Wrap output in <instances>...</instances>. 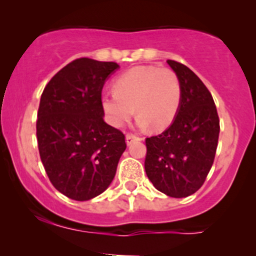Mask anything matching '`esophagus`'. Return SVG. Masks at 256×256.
<instances>
[{
  "label": "esophagus",
  "instance_id": "34e87169",
  "mask_svg": "<svg viewBox=\"0 0 256 256\" xmlns=\"http://www.w3.org/2000/svg\"><path fill=\"white\" fill-rule=\"evenodd\" d=\"M140 140H142V138H138V136H136V135H134V134H128V135H126V144H131L134 141H140Z\"/></svg>",
  "mask_w": 256,
  "mask_h": 256
}]
</instances>
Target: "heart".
Returning <instances> with one entry per match:
<instances>
[{
	"mask_svg": "<svg viewBox=\"0 0 256 256\" xmlns=\"http://www.w3.org/2000/svg\"><path fill=\"white\" fill-rule=\"evenodd\" d=\"M182 102V82L174 70L158 66H136L114 82V92L102 98L110 125L122 128L134 112L138 125L162 131L174 122Z\"/></svg>",
	"mask_w": 256,
	"mask_h": 256,
	"instance_id": "1",
	"label": "heart"
}]
</instances>
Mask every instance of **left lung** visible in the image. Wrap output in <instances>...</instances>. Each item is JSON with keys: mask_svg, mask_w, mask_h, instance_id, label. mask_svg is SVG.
Segmentation results:
<instances>
[{"mask_svg": "<svg viewBox=\"0 0 256 256\" xmlns=\"http://www.w3.org/2000/svg\"><path fill=\"white\" fill-rule=\"evenodd\" d=\"M167 63L182 82V102L167 130L144 140V170L160 192L183 198L197 192L204 183L216 157L219 116L203 82L184 64Z\"/></svg>", "mask_w": 256, "mask_h": 256, "instance_id": "8db88e82", "label": "left lung"}]
</instances>
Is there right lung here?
<instances>
[{
	"label": "right lung",
	"mask_w": 256,
	"mask_h": 256,
	"mask_svg": "<svg viewBox=\"0 0 256 256\" xmlns=\"http://www.w3.org/2000/svg\"><path fill=\"white\" fill-rule=\"evenodd\" d=\"M118 68L114 62L78 58L49 80L40 96V160L52 184L70 200L102 194L126 148L125 135L102 118V86Z\"/></svg>",
	"instance_id": "obj_1"
}]
</instances>
